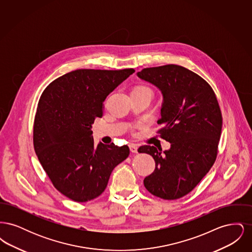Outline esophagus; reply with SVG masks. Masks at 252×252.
Instances as JSON below:
<instances>
[{
	"label": "esophagus",
	"mask_w": 252,
	"mask_h": 252,
	"mask_svg": "<svg viewBox=\"0 0 252 252\" xmlns=\"http://www.w3.org/2000/svg\"><path fill=\"white\" fill-rule=\"evenodd\" d=\"M129 149L132 153H138V146L136 144H129Z\"/></svg>",
	"instance_id": "esophagus-1"
}]
</instances>
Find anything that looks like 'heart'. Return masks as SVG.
Masks as SVG:
<instances>
[{"mask_svg": "<svg viewBox=\"0 0 252 252\" xmlns=\"http://www.w3.org/2000/svg\"><path fill=\"white\" fill-rule=\"evenodd\" d=\"M132 92H143V93H149L153 95V93H152V90L146 86H138V87H135Z\"/></svg>", "mask_w": 252, "mask_h": 252, "instance_id": "obj_1", "label": "heart"}]
</instances>
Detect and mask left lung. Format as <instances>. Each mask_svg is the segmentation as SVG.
<instances>
[{"label": "left lung", "instance_id": "left-lung-1", "mask_svg": "<svg viewBox=\"0 0 252 252\" xmlns=\"http://www.w3.org/2000/svg\"><path fill=\"white\" fill-rule=\"evenodd\" d=\"M137 75L162 94L158 133L171 144L163 153L151 145L138 149L156 162L144 187L162 199H178L191 192L216 161L222 129L219 104L208 82L182 66L145 68Z\"/></svg>", "mask_w": 252, "mask_h": 252}]
</instances>
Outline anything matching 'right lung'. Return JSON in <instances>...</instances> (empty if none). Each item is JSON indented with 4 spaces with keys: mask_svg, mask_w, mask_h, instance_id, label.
<instances>
[{
    "mask_svg": "<svg viewBox=\"0 0 252 252\" xmlns=\"http://www.w3.org/2000/svg\"><path fill=\"white\" fill-rule=\"evenodd\" d=\"M134 69H80L47 86L34 121L36 156L55 188L75 202L105 191L112 170L129 155L127 145H94L92 125L103 116L107 96Z\"/></svg>",
    "mask_w": 252,
    "mask_h": 252,
    "instance_id": "1",
    "label": "right lung"
}]
</instances>
